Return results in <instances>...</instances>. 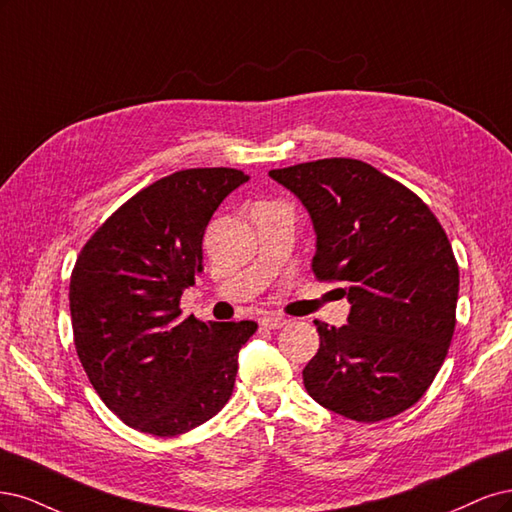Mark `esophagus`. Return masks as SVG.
<instances>
[{
  "mask_svg": "<svg viewBox=\"0 0 512 512\" xmlns=\"http://www.w3.org/2000/svg\"><path fill=\"white\" fill-rule=\"evenodd\" d=\"M259 323L266 327V329H278V327L287 325V319L280 317V315H266V317H261Z\"/></svg>",
  "mask_w": 512,
  "mask_h": 512,
  "instance_id": "34e87169",
  "label": "esophagus"
}]
</instances>
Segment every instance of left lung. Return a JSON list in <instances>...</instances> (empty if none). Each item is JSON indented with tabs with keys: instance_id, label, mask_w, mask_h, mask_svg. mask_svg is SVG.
<instances>
[{
	"instance_id": "left-lung-1",
	"label": "left lung",
	"mask_w": 512,
	"mask_h": 512,
	"mask_svg": "<svg viewBox=\"0 0 512 512\" xmlns=\"http://www.w3.org/2000/svg\"><path fill=\"white\" fill-rule=\"evenodd\" d=\"M315 229L312 272L344 280L342 327L319 323L308 395L346 419L400 415L432 385L455 332L459 270L451 242L419 197L357 159L272 170Z\"/></svg>"
}]
</instances>
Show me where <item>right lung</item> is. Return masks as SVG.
Segmentation results:
<instances>
[{
	"instance_id": "add662e5",
	"label": "right lung",
	"mask_w": 512,
	"mask_h": 512,
	"mask_svg": "<svg viewBox=\"0 0 512 512\" xmlns=\"http://www.w3.org/2000/svg\"><path fill=\"white\" fill-rule=\"evenodd\" d=\"M249 176L180 170L131 197L80 251L70 280L74 344L104 404L153 436L185 434L227 404L255 321L183 317L204 272L210 217Z\"/></svg>"
}]
</instances>
